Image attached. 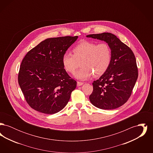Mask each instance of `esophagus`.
Segmentation results:
<instances>
[{
	"label": "esophagus",
	"instance_id": "34e87169",
	"mask_svg": "<svg viewBox=\"0 0 153 153\" xmlns=\"http://www.w3.org/2000/svg\"><path fill=\"white\" fill-rule=\"evenodd\" d=\"M83 82H80V81H77V85L78 86V87H80V86H81L82 85H83Z\"/></svg>",
	"mask_w": 153,
	"mask_h": 153
}]
</instances>
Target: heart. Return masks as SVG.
<instances>
[{"instance_id": "obj_1", "label": "heart", "mask_w": 153, "mask_h": 153, "mask_svg": "<svg viewBox=\"0 0 153 153\" xmlns=\"http://www.w3.org/2000/svg\"><path fill=\"white\" fill-rule=\"evenodd\" d=\"M73 53L66 51L62 57V65L67 72L73 73L79 66L80 70L74 74L75 78L79 80H87L94 74L96 77L102 76L109 67L112 53L109 45L106 43L97 44L82 41L76 45Z\"/></svg>"}]
</instances>
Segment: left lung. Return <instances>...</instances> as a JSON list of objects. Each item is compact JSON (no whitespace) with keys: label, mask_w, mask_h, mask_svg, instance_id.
<instances>
[{"label":"left lung","mask_w":153,"mask_h":153,"mask_svg":"<svg viewBox=\"0 0 153 153\" xmlns=\"http://www.w3.org/2000/svg\"><path fill=\"white\" fill-rule=\"evenodd\" d=\"M86 36L105 42L112 53L108 68L92 83L94 90L89 96L90 102L100 109L117 108L128 100L138 79L134 54L128 46L111 33H103Z\"/></svg>","instance_id":"1"}]
</instances>
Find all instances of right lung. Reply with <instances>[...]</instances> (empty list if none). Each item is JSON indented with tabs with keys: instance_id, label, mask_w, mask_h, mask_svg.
Segmentation results:
<instances>
[{
	"instance_id": "right-lung-1",
	"label": "right lung",
	"mask_w": 153,
	"mask_h": 153,
	"mask_svg": "<svg viewBox=\"0 0 153 153\" xmlns=\"http://www.w3.org/2000/svg\"><path fill=\"white\" fill-rule=\"evenodd\" d=\"M77 38L78 36L47 38L23 59L18 83L32 108L54 114L68 104L77 82L66 73L62 57Z\"/></svg>"
}]
</instances>
